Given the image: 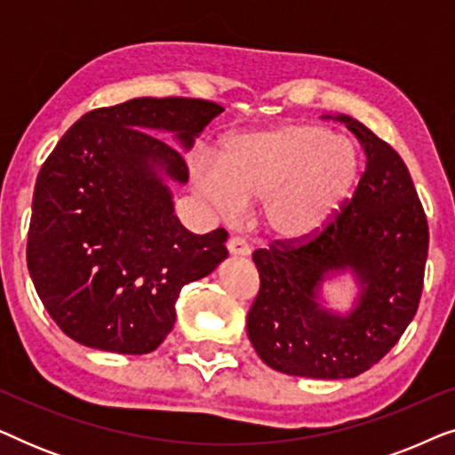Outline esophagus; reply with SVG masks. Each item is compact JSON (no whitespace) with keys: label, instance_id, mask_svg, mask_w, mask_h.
<instances>
[{"label":"esophagus","instance_id":"esophagus-1","mask_svg":"<svg viewBox=\"0 0 455 455\" xmlns=\"http://www.w3.org/2000/svg\"><path fill=\"white\" fill-rule=\"evenodd\" d=\"M228 251L232 257H246V254L251 252V246H248V242L244 238H240V235H232V238L228 240Z\"/></svg>","mask_w":455,"mask_h":455}]
</instances>
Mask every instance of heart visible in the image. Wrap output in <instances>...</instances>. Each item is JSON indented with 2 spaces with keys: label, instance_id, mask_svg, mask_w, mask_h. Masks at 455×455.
<instances>
[{
  "label": "heart",
  "instance_id": "1",
  "mask_svg": "<svg viewBox=\"0 0 455 455\" xmlns=\"http://www.w3.org/2000/svg\"><path fill=\"white\" fill-rule=\"evenodd\" d=\"M358 172L350 139L302 122L235 134L221 157L201 151L190 161L198 195L217 215L232 220L263 198L265 229L288 244L315 238L338 217Z\"/></svg>",
  "mask_w": 455,
  "mask_h": 455
}]
</instances>
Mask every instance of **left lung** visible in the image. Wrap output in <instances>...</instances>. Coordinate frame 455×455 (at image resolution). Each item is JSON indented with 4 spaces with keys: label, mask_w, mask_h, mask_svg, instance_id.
Returning <instances> with one entry per match:
<instances>
[{
    "label": "left lung",
    "mask_w": 455,
    "mask_h": 455,
    "mask_svg": "<svg viewBox=\"0 0 455 455\" xmlns=\"http://www.w3.org/2000/svg\"><path fill=\"white\" fill-rule=\"evenodd\" d=\"M344 122L366 170L344 211L304 244L275 242L252 254L260 290L248 310V339L285 375L350 379L397 344L422 294L428 226L400 155L350 116ZM350 272L359 294L346 314L326 307L322 283Z\"/></svg>",
    "instance_id": "8db88e82"
}]
</instances>
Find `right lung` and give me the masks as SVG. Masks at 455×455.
Wrapping results in <instances>:
<instances>
[{
    "instance_id": "add662e5",
    "label": "right lung",
    "mask_w": 455,
    "mask_h": 455,
    "mask_svg": "<svg viewBox=\"0 0 455 455\" xmlns=\"http://www.w3.org/2000/svg\"><path fill=\"white\" fill-rule=\"evenodd\" d=\"M221 105L139 97L84 114L43 164L27 260L43 307L95 350L148 354L176 323L186 283L228 259V232L196 235L173 215L170 182H188L183 151Z\"/></svg>"
}]
</instances>
